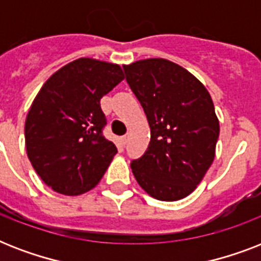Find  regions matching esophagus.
Wrapping results in <instances>:
<instances>
[{
	"mask_svg": "<svg viewBox=\"0 0 261 261\" xmlns=\"http://www.w3.org/2000/svg\"><path fill=\"white\" fill-rule=\"evenodd\" d=\"M127 141H128V135H123L122 138H120V142H122L123 146H124V145H126Z\"/></svg>",
	"mask_w": 261,
	"mask_h": 261,
	"instance_id": "1",
	"label": "esophagus"
}]
</instances>
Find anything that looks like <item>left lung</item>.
Listing matches in <instances>:
<instances>
[{"instance_id":"8db88e82","label":"left lung","mask_w":261,"mask_h":261,"mask_svg":"<svg viewBox=\"0 0 261 261\" xmlns=\"http://www.w3.org/2000/svg\"><path fill=\"white\" fill-rule=\"evenodd\" d=\"M150 126L145 154L131 161L137 181L164 202L188 196L215 157L219 122L210 93L184 67L150 58L123 66Z\"/></svg>"}]
</instances>
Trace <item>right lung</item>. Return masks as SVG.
<instances>
[{"mask_svg": "<svg viewBox=\"0 0 261 261\" xmlns=\"http://www.w3.org/2000/svg\"><path fill=\"white\" fill-rule=\"evenodd\" d=\"M124 75L119 65L80 58L55 71L25 119L27 154L55 192L85 194L97 186L118 149L102 134L100 98Z\"/></svg>", "mask_w": 261, "mask_h": 261, "instance_id": "add662e5", "label": "right lung"}]
</instances>
